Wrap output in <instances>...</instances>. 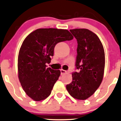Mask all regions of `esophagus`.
Instances as JSON below:
<instances>
[{
	"label": "esophagus",
	"instance_id": "obj_1",
	"mask_svg": "<svg viewBox=\"0 0 121 121\" xmlns=\"http://www.w3.org/2000/svg\"><path fill=\"white\" fill-rule=\"evenodd\" d=\"M60 71H61V74H65V73L67 72V71H65V70H63V69H61Z\"/></svg>",
	"mask_w": 121,
	"mask_h": 121
}]
</instances>
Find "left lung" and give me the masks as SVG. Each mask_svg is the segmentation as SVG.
Masks as SVG:
<instances>
[{
    "instance_id": "left-lung-1",
    "label": "left lung",
    "mask_w": 121,
    "mask_h": 121,
    "mask_svg": "<svg viewBox=\"0 0 121 121\" xmlns=\"http://www.w3.org/2000/svg\"><path fill=\"white\" fill-rule=\"evenodd\" d=\"M70 31L77 41L76 66L80 71L72 73L73 82L66 89L74 98L85 100L94 94L102 82L105 51L100 39L92 31L82 28Z\"/></svg>"
}]
</instances>
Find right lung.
Returning <instances> with one entry per match:
<instances>
[{"label":"right lung","instance_id":"1","mask_svg":"<svg viewBox=\"0 0 121 121\" xmlns=\"http://www.w3.org/2000/svg\"><path fill=\"white\" fill-rule=\"evenodd\" d=\"M73 39V36L67 29L41 28L24 39L17 59L18 78L26 94L34 100L48 98L60 76L59 70L46 68V63H50L54 56L56 45Z\"/></svg>","mask_w":121,"mask_h":121}]
</instances>
